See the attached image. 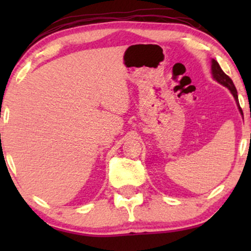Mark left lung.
<instances>
[{
  "label": "left lung",
  "instance_id": "left-lung-1",
  "mask_svg": "<svg viewBox=\"0 0 251 251\" xmlns=\"http://www.w3.org/2000/svg\"><path fill=\"white\" fill-rule=\"evenodd\" d=\"M211 71H212V75H214V78H216V81H218L219 83L223 84V85H225L226 88L229 89V91H231L232 95L234 96L235 101H236V104H238V106H239L240 112H241V114L243 115L242 109H241V107H240V105H239L238 91H236V88L234 87V83H233V81L231 80V77H229L228 75H226L224 72H223L221 66H219V64L215 59H212Z\"/></svg>",
  "mask_w": 251,
  "mask_h": 251
}]
</instances>
